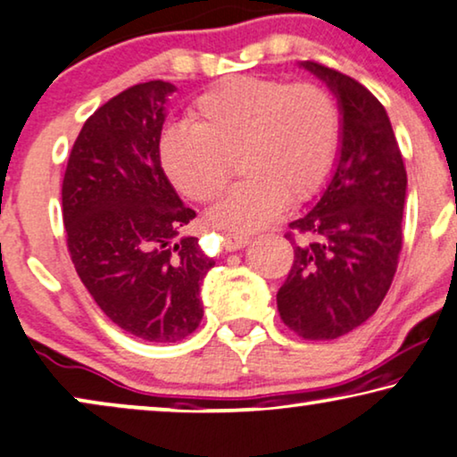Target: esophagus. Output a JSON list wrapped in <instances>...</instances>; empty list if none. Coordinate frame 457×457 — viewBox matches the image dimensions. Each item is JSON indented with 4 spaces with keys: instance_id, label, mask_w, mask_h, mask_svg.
<instances>
[{
    "instance_id": "34e87169",
    "label": "esophagus",
    "mask_w": 457,
    "mask_h": 457,
    "mask_svg": "<svg viewBox=\"0 0 457 457\" xmlns=\"http://www.w3.org/2000/svg\"><path fill=\"white\" fill-rule=\"evenodd\" d=\"M248 242L250 236L246 234H237V231H226V234H223V246H226V250H240L246 246Z\"/></svg>"
}]
</instances>
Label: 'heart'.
I'll list each match as a JSON object with an SVG mask.
<instances>
[{"label": "heart", "mask_w": 457, "mask_h": 457, "mask_svg": "<svg viewBox=\"0 0 457 457\" xmlns=\"http://www.w3.org/2000/svg\"><path fill=\"white\" fill-rule=\"evenodd\" d=\"M342 113L327 88L262 76H236L196 99L192 124H170L159 137V162L192 201H211L228 182V159L244 176L211 217L231 229H259L286 203H304L323 188L336 163Z\"/></svg>", "instance_id": "1"}]
</instances>
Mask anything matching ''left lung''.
I'll return each instance as SVG.
<instances>
[{
    "mask_svg": "<svg viewBox=\"0 0 457 457\" xmlns=\"http://www.w3.org/2000/svg\"><path fill=\"white\" fill-rule=\"evenodd\" d=\"M302 68L337 97L336 170L311 211L290 223L294 265L278 311L300 337L337 339L369 320L394 281L402 253L406 167L389 115L369 88L317 62Z\"/></svg>",
    "mask_w": 457,
    "mask_h": 457,
    "instance_id": "8db88e82",
    "label": "left lung"
}]
</instances>
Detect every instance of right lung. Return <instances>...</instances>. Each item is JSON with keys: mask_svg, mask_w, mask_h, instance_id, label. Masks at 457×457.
Returning <instances> with one entry per match:
<instances>
[{"mask_svg": "<svg viewBox=\"0 0 457 457\" xmlns=\"http://www.w3.org/2000/svg\"><path fill=\"white\" fill-rule=\"evenodd\" d=\"M171 82L134 85L85 121L62 184L76 273L120 329L145 342H179L203 319L201 286L215 265L198 237L179 236L196 213L159 162Z\"/></svg>", "mask_w": 457, "mask_h": 457, "instance_id": "add662e5", "label": "right lung"}]
</instances>
